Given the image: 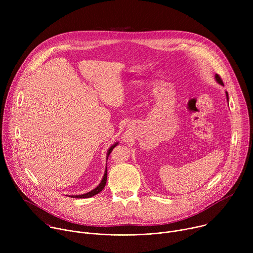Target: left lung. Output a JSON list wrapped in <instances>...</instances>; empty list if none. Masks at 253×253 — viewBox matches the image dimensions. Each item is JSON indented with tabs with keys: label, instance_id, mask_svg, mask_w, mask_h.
<instances>
[{
	"label": "left lung",
	"instance_id": "obj_1",
	"mask_svg": "<svg viewBox=\"0 0 253 253\" xmlns=\"http://www.w3.org/2000/svg\"><path fill=\"white\" fill-rule=\"evenodd\" d=\"M215 79H216V81H217V83H219L220 85H224L222 80H221V78H220V76L218 74L215 75ZM225 93H226V98H227V101H228V93L227 92H225Z\"/></svg>",
	"mask_w": 253,
	"mask_h": 253
}]
</instances>
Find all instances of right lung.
Segmentation results:
<instances>
[{"instance_id": "right-lung-1", "label": "right lung", "mask_w": 253, "mask_h": 253, "mask_svg": "<svg viewBox=\"0 0 253 253\" xmlns=\"http://www.w3.org/2000/svg\"><path fill=\"white\" fill-rule=\"evenodd\" d=\"M117 145H118V142H116L115 144H113V145H112L109 149H108V151H107V159H108V157H109V155H110V153L112 152V150L114 149V147H116ZM106 181H107V167H106L104 176H103V178H102V180H101L100 184H99L95 189L91 190V191L88 192V193L81 194V195H71V197H73V198H89V197H92V196L98 194L99 192H101V191L104 189V187H105V185H106Z\"/></svg>"}]
</instances>
